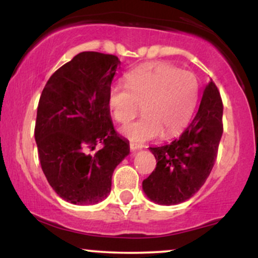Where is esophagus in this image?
I'll use <instances>...</instances> for the list:
<instances>
[{"label": "esophagus", "instance_id": "esophagus-1", "mask_svg": "<svg viewBox=\"0 0 258 258\" xmlns=\"http://www.w3.org/2000/svg\"><path fill=\"white\" fill-rule=\"evenodd\" d=\"M142 146L141 144H136V143H130V149L132 150V152H136V150L141 149Z\"/></svg>", "mask_w": 258, "mask_h": 258}]
</instances>
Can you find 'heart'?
I'll use <instances>...</instances> for the list:
<instances>
[{"label":"heart","instance_id":"obj_1","mask_svg":"<svg viewBox=\"0 0 258 258\" xmlns=\"http://www.w3.org/2000/svg\"><path fill=\"white\" fill-rule=\"evenodd\" d=\"M127 86L110 87L108 105L112 119L120 125L141 120L122 130L131 141L146 142L162 133L172 137L186 125L198 98V80L190 72L178 70L167 63L144 64L126 76Z\"/></svg>","mask_w":258,"mask_h":258}]
</instances>
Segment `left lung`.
<instances>
[{"mask_svg": "<svg viewBox=\"0 0 258 258\" xmlns=\"http://www.w3.org/2000/svg\"><path fill=\"white\" fill-rule=\"evenodd\" d=\"M223 103L212 80L204 87L194 119L171 143L150 147L155 170L143 180V190L161 205H176L197 193L211 173L223 133Z\"/></svg>", "mask_w": 258, "mask_h": 258, "instance_id": "1", "label": "left lung"}]
</instances>
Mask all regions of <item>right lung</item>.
I'll return each instance as SVG.
<instances>
[{
    "mask_svg": "<svg viewBox=\"0 0 258 258\" xmlns=\"http://www.w3.org/2000/svg\"><path fill=\"white\" fill-rule=\"evenodd\" d=\"M116 55L81 52L47 81L37 106L35 141L41 167L61 199L92 205L108 197L128 143L111 122L108 96ZM97 144L102 148L91 154Z\"/></svg>",
    "mask_w": 258,
    "mask_h": 258,
    "instance_id": "1",
    "label": "right lung"
}]
</instances>
